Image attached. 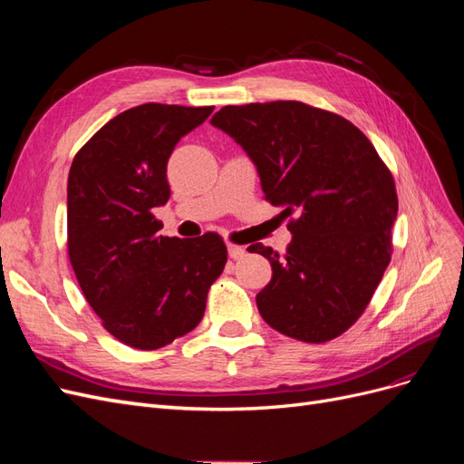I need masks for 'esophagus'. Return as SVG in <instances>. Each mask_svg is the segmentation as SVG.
I'll return each mask as SVG.
<instances>
[{
	"label": "esophagus",
	"mask_w": 464,
	"mask_h": 464,
	"mask_svg": "<svg viewBox=\"0 0 464 464\" xmlns=\"http://www.w3.org/2000/svg\"><path fill=\"white\" fill-rule=\"evenodd\" d=\"M228 256H230V259H242L246 256V249L240 246L228 244Z\"/></svg>",
	"instance_id": "esophagus-1"
}]
</instances>
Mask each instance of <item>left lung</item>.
Instances as JSON below:
<instances>
[{
  "mask_svg": "<svg viewBox=\"0 0 464 464\" xmlns=\"http://www.w3.org/2000/svg\"><path fill=\"white\" fill-rule=\"evenodd\" d=\"M256 164L265 198L288 222L280 257L257 294L261 317L304 343H327L366 310L391 261L395 181L354 123L296 101L224 106L210 120Z\"/></svg>",
  "mask_w": 464,
  "mask_h": 464,
  "instance_id": "obj_1",
  "label": "left lung"
}]
</instances>
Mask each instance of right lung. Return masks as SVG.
<instances>
[{"instance_id":"right-lung-1","label":"right lung","mask_w":464,"mask_h":464,"mask_svg":"<svg viewBox=\"0 0 464 464\" xmlns=\"http://www.w3.org/2000/svg\"><path fill=\"white\" fill-rule=\"evenodd\" d=\"M215 106L149 102L121 111L73 159L67 179L69 261L104 329L154 350L199 325L227 265L218 234L160 236L150 210L170 199L168 159Z\"/></svg>"}]
</instances>
